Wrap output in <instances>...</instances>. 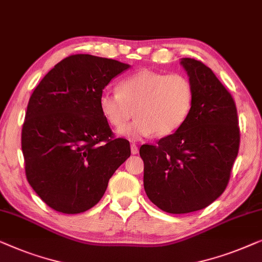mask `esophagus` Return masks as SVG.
Here are the masks:
<instances>
[{"mask_svg": "<svg viewBox=\"0 0 262 262\" xmlns=\"http://www.w3.org/2000/svg\"><path fill=\"white\" fill-rule=\"evenodd\" d=\"M130 152H132V154H138L139 153L138 146L134 145V143H132V145H130Z\"/></svg>", "mask_w": 262, "mask_h": 262, "instance_id": "obj_1", "label": "esophagus"}]
</instances>
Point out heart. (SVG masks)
<instances>
[{
    "label": "heart",
    "instance_id": "obj_1",
    "mask_svg": "<svg viewBox=\"0 0 262 262\" xmlns=\"http://www.w3.org/2000/svg\"><path fill=\"white\" fill-rule=\"evenodd\" d=\"M193 104L192 84L180 73L142 69L124 78L119 91L104 90L99 95V110L110 126L123 127L134 115L132 124L119 130L123 138L141 140L156 133L167 136L183 126Z\"/></svg>",
    "mask_w": 262,
    "mask_h": 262
}]
</instances>
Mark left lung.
Instances as JSON below:
<instances>
[{
    "label": "left lung",
    "instance_id": "obj_1",
    "mask_svg": "<svg viewBox=\"0 0 262 262\" xmlns=\"http://www.w3.org/2000/svg\"><path fill=\"white\" fill-rule=\"evenodd\" d=\"M193 89L190 115L157 145L140 147L143 187L168 213L204 209L226 190L240 147L237 110L215 73L196 59L183 58Z\"/></svg>",
    "mask_w": 262,
    "mask_h": 262
}]
</instances>
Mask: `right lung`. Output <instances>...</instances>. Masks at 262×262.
I'll use <instances>...</instances> for the list:
<instances>
[{
  "instance_id": "obj_1",
  "label": "right lung",
  "mask_w": 262,
  "mask_h": 262,
  "mask_svg": "<svg viewBox=\"0 0 262 262\" xmlns=\"http://www.w3.org/2000/svg\"><path fill=\"white\" fill-rule=\"evenodd\" d=\"M130 65L90 54L62 59L29 98L21 147L29 185L62 213H80L104 194L114 172L130 157L99 110V95Z\"/></svg>"
}]
</instances>
